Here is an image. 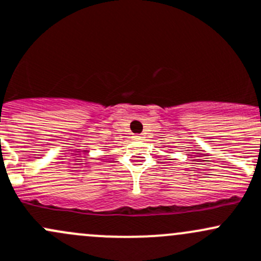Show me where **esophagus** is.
Here are the masks:
<instances>
[{"mask_svg": "<svg viewBox=\"0 0 261 261\" xmlns=\"http://www.w3.org/2000/svg\"><path fill=\"white\" fill-rule=\"evenodd\" d=\"M134 139H136V140H141V139H142V136H141V135H135V136H134Z\"/></svg>", "mask_w": 261, "mask_h": 261, "instance_id": "1", "label": "esophagus"}]
</instances>
